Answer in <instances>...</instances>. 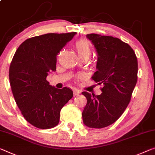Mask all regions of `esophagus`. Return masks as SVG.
Segmentation results:
<instances>
[{
  "instance_id": "obj_1",
  "label": "esophagus",
  "mask_w": 155,
  "mask_h": 155,
  "mask_svg": "<svg viewBox=\"0 0 155 155\" xmlns=\"http://www.w3.org/2000/svg\"><path fill=\"white\" fill-rule=\"evenodd\" d=\"M80 93H81V91H78V90H74L73 94H74V97L78 95V94H79Z\"/></svg>"
}]
</instances>
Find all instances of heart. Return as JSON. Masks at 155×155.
Wrapping results in <instances>:
<instances>
[{
	"instance_id": "b5f03b06",
	"label": "heart",
	"mask_w": 155,
	"mask_h": 155,
	"mask_svg": "<svg viewBox=\"0 0 155 155\" xmlns=\"http://www.w3.org/2000/svg\"><path fill=\"white\" fill-rule=\"evenodd\" d=\"M74 47L77 50L78 57L81 58H89L91 55L92 49L90 41L86 39H81L75 43ZM81 77V75L78 76Z\"/></svg>"
}]
</instances>
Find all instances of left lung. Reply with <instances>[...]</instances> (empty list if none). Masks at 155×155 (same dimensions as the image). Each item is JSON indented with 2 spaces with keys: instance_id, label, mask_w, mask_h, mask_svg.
I'll use <instances>...</instances> for the list:
<instances>
[{
  "instance_id": "left-lung-1",
  "label": "left lung",
  "mask_w": 155,
  "mask_h": 155,
  "mask_svg": "<svg viewBox=\"0 0 155 155\" xmlns=\"http://www.w3.org/2000/svg\"><path fill=\"white\" fill-rule=\"evenodd\" d=\"M86 37L97 52V71L92 78L103 87L100 95L82 92L87 99L83 121L100 129L114 123L127 107L137 82L138 61L130 46L118 38L94 33Z\"/></svg>"
}]
</instances>
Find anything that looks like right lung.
<instances>
[{"instance_id":"1","label":"right lung","mask_w":155,"mask_h":155,"mask_svg":"<svg viewBox=\"0 0 155 155\" xmlns=\"http://www.w3.org/2000/svg\"><path fill=\"white\" fill-rule=\"evenodd\" d=\"M76 32L47 33L25 40L11 62L9 78L14 98L26 120L37 128L58 125L61 110L73 97L71 89H58L47 81L56 70V57Z\"/></svg>"}]
</instances>
